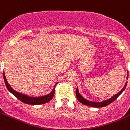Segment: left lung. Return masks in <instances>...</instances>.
<instances>
[{
    "instance_id": "1",
    "label": "left lung",
    "mask_w": 130,
    "mask_h": 130,
    "mask_svg": "<svg viewBox=\"0 0 130 130\" xmlns=\"http://www.w3.org/2000/svg\"><path fill=\"white\" fill-rule=\"evenodd\" d=\"M127 79H128V77H127ZM127 83H128V82H126V84H125V85H124V88H122L121 91H120L118 94H117L116 95H115L114 96L112 97V98H110V99H108V100H106V101H103V102H101V103H94V102L89 101L84 99L83 97L81 96V95H80V94H79L77 89H76V97H77V99H78V101L80 102V103H81L83 104V105H87V106H92V107H95V108L105 107V106H107V105L111 104L113 101H114L116 100V99H117V98H118V97L119 96V95H121L122 92H123V91L125 90L126 87V85H127Z\"/></svg>"
}]
</instances>
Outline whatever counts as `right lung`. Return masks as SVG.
Returning <instances> with one entry per match:
<instances>
[{
    "label": "right lung",
    "instance_id": "obj_1",
    "mask_svg": "<svg viewBox=\"0 0 130 130\" xmlns=\"http://www.w3.org/2000/svg\"><path fill=\"white\" fill-rule=\"evenodd\" d=\"M3 77L5 84H6V86L8 90L11 94H13L16 98H17L19 100L21 101L22 102H23L24 103L29 104V105H42V104H45L46 103H47V102L49 101L53 98V96H54V92H55V87H54V88L53 90L51 93L47 95H45V96L43 97H39V98H31V97H28L27 95L22 94L20 93H19L17 92H16L15 90H14L10 87V85L8 84L6 79V76H5L4 73H3Z\"/></svg>",
    "mask_w": 130,
    "mask_h": 130
}]
</instances>
